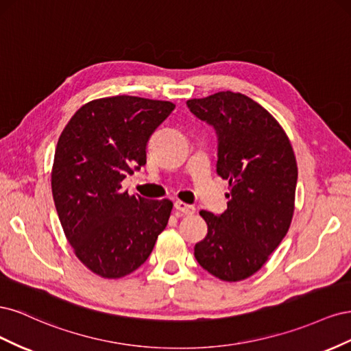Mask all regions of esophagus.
I'll return each instance as SVG.
<instances>
[{
    "label": "esophagus",
    "instance_id": "34e87169",
    "mask_svg": "<svg viewBox=\"0 0 351 351\" xmlns=\"http://www.w3.org/2000/svg\"><path fill=\"white\" fill-rule=\"evenodd\" d=\"M174 208L177 209V210H180V212H183L184 215H192V214H195V206H192V205H189V204H184V202H182V200H177L176 204H174Z\"/></svg>",
    "mask_w": 351,
    "mask_h": 351
}]
</instances>
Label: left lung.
Listing matches in <instances>:
<instances>
[{
	"mask_svg": "<svg viewBox=\"0 0 351 351\" xmlns=\"http://www.w3.org/2000/svg\"><path fill=\"white\" fill-rule=\"evenodd\" d=\"M187 107L218 136L217 174L230 193L224 214L200 210L208 234L195 258L214 277L234 282L258 272L290 228L297 162L280 123L243 93L218 92Z\"/></svg>",
	"mask_w": 351,
	"mask_h": 351,
	"instance_id": "1",
	"label": "left lung"
}]
</instances>
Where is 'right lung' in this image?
Instances as JSON below:
<instances>
[{
	"mask_svg": "<svg viewBox=\"0 0 351 351\" xmlns=\"http://www.w3.org/2000/svg\"><path fill=\"white\" fill-rule=\"evenodd\" d=\"M176 108L139 97L95 99L62 130L51 173L57 214L79 261L102 278L136 271L168 224L173 202L130 196L125 176L146 164V145Z\"/></svg>",
	"mask_w": 351,
	"mask_h": 351,
	"instance_id": "1",
	"label": "right lung"
}]
</instances>
